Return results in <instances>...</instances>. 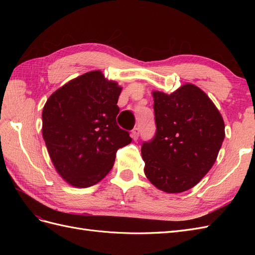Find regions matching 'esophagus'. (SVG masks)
I'll list each match as a JSON object with an SVG mask.
<instances>
[{
  "label": "esophagus",
  "mask_w": 255,
  "mask_h": 255,
  "mask_svg": "<svg viewBox=\"0 0 255 255\" xmlns=\"http://www.w3.org/2000/svg\"><path fill=\"white\" fill-rule=\"evenodd\" d=\"M139 133H140V128H139L136 127V128H133V130H132V137L134 138V140L138 139V137H139Z\"/></svg>",
  "instance_id": "34e87169"
}]
</instances>
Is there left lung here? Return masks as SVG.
Returning <instances> with one entry per match:
<instances>
[{
	"label": "left lung",
	"mask_w": 255,
	"mask_h": 255,
	"mask_svg": "<svg viewBox=\"0 0 255 255\" xmlns=\"http://www.w3.org/2000/svg\"><path fill=\"white\" fill-rule=\"evenodd\" d=\"M156 132L143 141L144 173L169 194L194 187L210 171L225 139V122L206 94L186 84L166 95L154 91Z\"/></svg>",
	"instance_id": "obj_1"
}]
</instances>
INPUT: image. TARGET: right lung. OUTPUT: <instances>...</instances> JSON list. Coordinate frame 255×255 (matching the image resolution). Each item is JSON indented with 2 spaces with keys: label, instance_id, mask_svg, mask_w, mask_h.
Wrapping results in <instances>:
<instances>
[{
  "label": "right lung",
  "instance_id": "add662e5",
  "mask_svg": "<svg viewBox=\"0 0 255 255\" xmlns=\"http://www.w3.org/2000/svg\"><path fill=\"white\" fill-rule=\"evenodd\" d=\"M121 89L102 72L91 71L56 90L43 107L42 136L52 163L75 187L101 181L116 152L132 141L116 121Z\"/></svg>",
  "mask_w": 255,
  "mask_h": 255
}]
</instances>
